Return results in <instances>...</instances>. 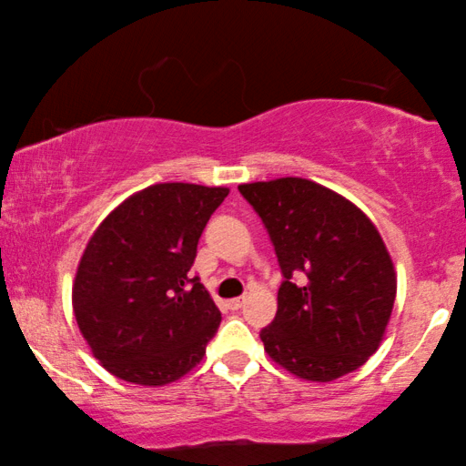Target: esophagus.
I'll return each mask as SVG.
<instances>
[{
  "mask_svg": "<svg viewBox=\"0 0 466 466\" xmlns=\"http://www.w3.org/2000/svg\"><path fill=\"white\" fill-rule=\"evenodd\" d=\"M244 303H246L244 297L231 299V301H228V308H231V309H241V308H244Z\"/></svg>",
  "mask_w": 466,
  "mask_h": 466,
  "instance_id": "esophagus-1",
  "label": "esophagus"
}]
</instances>
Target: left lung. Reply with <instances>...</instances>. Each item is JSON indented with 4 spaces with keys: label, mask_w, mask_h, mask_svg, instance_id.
Segmentation results:
<instances>
[{
    "label": "left lung",
    "mask_w": 466,
    "mask_h": 466,
    "mask_svg": "<svg viewBox=\"0 0 466 466\" xmlns=\"http://www.w3.org/2000/svg\"><path fill=\"white\" fill-rule=\"evenodd\" d=\"M276 248L284 282L260 330L265 352L301 380L333 381L384 339L397 273L384 239L352 201L305 177L239 184Z\"/></svg>",
    "instance_id": "left-lung-1"
}]
</instances>
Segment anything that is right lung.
I'll list each match as a JSON object with an SVG mask.
<instances>
[{"instance_id":"1","label":"right lung","mask_w":466,"mask_h":466,"mask_svg":"<svg viewBox=\"0 0 466 466\" xmlns=\"http://www.w3.org/2000/svg\"><path fill=\"white\" fill-rule=\"evenodd\" d=\"M227 195L225 187L152 184L114 208L88 239L72 289L74 316L112 375L165 386L201 362L220 309L188 271Z\"/></svg>"}]
</instances>
